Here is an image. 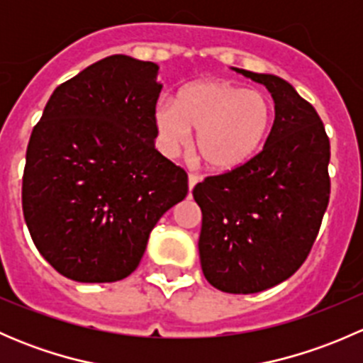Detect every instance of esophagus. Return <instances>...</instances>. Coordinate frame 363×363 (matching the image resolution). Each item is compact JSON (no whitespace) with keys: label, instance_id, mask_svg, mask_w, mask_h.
Masks as SVG:
<instances>
[{"label":"esophagus","instance_id":"esophagus-1","mask_svg":"<svg viewBox=\"0 0 363 363\" xmlns=\"http://www.w3.org/2000/svg\"><path fill=\"white\" fill-rule=\"evenodd\" d=\"M200 181V177L196 174H193V172H189V175H188V186H189V191H191L193 188H195V184L196 182Z\"/></svg>","mask_w":363,"mask_h":363}]
</instances>
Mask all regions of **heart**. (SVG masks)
<instances>
[{"mask_svg":"<svg viewBox=\"0 0 363 363\" xmlns=\"http://www.w3.org/2000/svg\"><path fill=\"white\" fill-rule=\"evenodd\" d=\"M272 123V101L230 80L189 84L179 91L177 101L164 98L155 108L161 151L174 156L196 130V151L216 172L250 163L269 138Z\"/></svg>","mask_w":363,"mask_h":363,"instance_id":"heart-1","label":"heart"}]
</instances>
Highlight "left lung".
Segmentation results:
<instances>
[{"label":"left lung","mask_w":363,"mask_h":363,"mask_svg":"<svg viewBox=\"0 0 363 363\" xmlns=\"http://www.w3.org/2000/svg\"><path fill=\"white\" fill-rule=\"evenodd\" d=\"M235 69L269 89L276 119L250 163L205 177L193 199L202 208L205 279L226 294L247 295L286 281L309 256L330 199V140L291 84Z\"/></svg>","instance_id":"left-lung-1"}]
</instances>
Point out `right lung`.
Wrapping results in <instances>:
<instances>
[{"instance_id":"right-lung-1","label":"right lung","mask_w":363,"mask_h":363,"mask_svg":"<svg viewBox=\"0 0 363 363\" xmlns=\"http://www.w3.org/2000/svg\"><path fill=\"white\" fill-rule=\"evenodd\" d=\"M158 65L116 54L56 87L33 128L23 212L40 255L68 279L113 283L140 263L188 174L155 147Z\"/></svg>"}]
</instances>
